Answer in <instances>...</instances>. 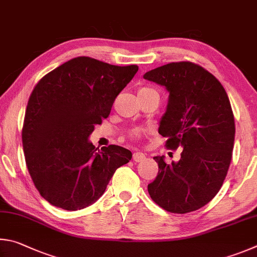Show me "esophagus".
Segmentation results:
<instances>
[{"mask_svg": "<svg viewBox=\"0 0 257 257\" xmlns=\"http://www.w3.org/2000/svg\"><path fill=\"white\" fill-rule=\"evenodd\" d=\"M146 159V155L142 154V152H136V154H133V160L136 161V163H141Z\"/></svg>", "mask_w": 257, "mask_h": 257, "instance_id": "esophagus-1", "label": "esophagus"}]
</instances>
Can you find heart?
Here are the masks:
<instances>
[{
	"instance_id": "obj_1",
	"label": "heart",
	"mask_w": 257,
	"mask_h": 257,
	"mask_svg": "<svg viewBox=\"0 0 257 257\" xmlns=\"http://www.w3.org/2000/svg\"><path fill=\"white\" fill-rule=\"evenodd\" d=\"M138 93H139V96H145V94H149V93H157V91L149 87H141L140 89H139ZM141 134H142V131H140V130H134V131L131 133V138L138 139V138H140Z\"/></svg>"
}]
</instances>
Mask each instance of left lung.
I'll return each mask as SVG.
<instances>
[{"instance_id":"8db88e82","label":"left lung","mask_w":257,"mask_h":257,"mask_svg":"<svg viewBox=\"0 0 257 257\" xmlns=\"http://www.w3.org/2000/svg\"><path fill=\"white\" fill-rule=\"evenodd\" d=\"M167 89V110L158 132L170 150L183 148L181 159L168 165L154 157L159 172L148 192L160 208L187 213L217 195L230 165L235 118L222 84L192 62H175L143 75Z\"/></svg>"}]
</instances>
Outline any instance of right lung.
<instances>
[{
    "mask_svg": "<svg viewBox=\"0 0 257 257\" xmlns=\"http://www.w3.org/2000/svg\"><path fill=\"white\" fill-rule=\"evenodd\" d=\"M138 65L117 66L79 56L47 73L27 105L22 146L28 172L45 200L76 211L100 197L132 152L119 146L97 151L88 140L111 110Z\"/></svg>",
    "mask_w": 257,
    "mask_h": 257,
    "instance_id": "add662e5",
    "label": "right lung"
}]
</instances>
